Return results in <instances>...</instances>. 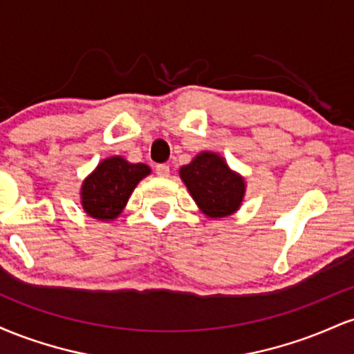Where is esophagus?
Here are the masks:
<instances>
[{"label": "esophagus", "mask_w": 354, "mask_h": 354, "mask_svg": "<svg viewBox=\"0 0 354 354\" xmlns=\"http://www.w3.org/2000/svg\"><path fill=\"white\" fill-rule=\"evenodd\" d=\"M154 171H156L158 176H168L169 174V166L168 165H156V168H154Z\"/></svg>", "instance_id": "esophagus-1"}]
</instances>
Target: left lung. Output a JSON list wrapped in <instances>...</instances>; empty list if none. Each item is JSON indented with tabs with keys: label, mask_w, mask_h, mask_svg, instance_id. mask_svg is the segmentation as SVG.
I'll use <instances>...</instances> for the list:
<instances>
[{
	"label": "left lung",
	"mask_w": 354,
	"mask_h": 354,
	"mask_svg": "<svg viewBox=\"0 0 354 354\" xmlns=\"http://www.w3.org/2000/svg\"><path fill=\"white\" fill-rule=\"evenodd\" d=\"M181 180L203 213L209 218H225L239 208L245 181L214 153H201L180 169Z\"/></svg>",
	"instance_id": "1"
}]
</instances>
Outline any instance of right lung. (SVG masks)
I'll list each match as a JSON object with an SVG mask.
<instances>
[{
  "label": "right lung",
  "mask_w": 354,
  "mask_h": 354,
  "mask_svg": "<svg viewBox=\"0 0 354 354\" xmlns=\"http://www.w3.org/2000/svg\"><path fill=\"white\" fill-rule=\"evenodd\" d=\"M146 174L149 168L143 163H128L120 156L108 158L83 183L81 203L84 211L96 219H115Z\"/></svg>",
  "instance_id": "add662e5"
}]
</instances>
